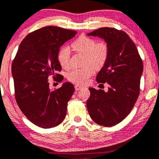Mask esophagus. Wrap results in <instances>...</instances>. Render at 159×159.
<instances>
[{
	"instance_id": "esophagus-1",
	"label": "esophagus",
	"mask_w": 159,
	"mask_h": 159,
	"mask_svg": "<svg viewBox=\"0 0 159 159\" xmlns=\"http://www.w3.org/2000/svg\"><path fill=\"white\" fill-rule=\"evenodd\" d=\"M83 89V86H79V85H75V91H79V90Z\"/></svg>"
}]
</instances>
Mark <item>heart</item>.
<instances>
[{
    "instance_id": "obj_1",
    "label": "heart",
    "mask_w": 159,
    "mask_h": 159,
    "mask_svg": "<svg viewBox=\"0 0 159 159\" xmlns=\"http://www.w3.org/2000/svg\"><path fill=\"white\" fill-rule=\"evenodd\" d=\"M73 49L78 53L84 54V64L81 68H75L68 73L70 81L77 84L84 85L95 72V68H102L107 61L109 48L107 43H96L93 39L81 35L71 44ZM58 59L63 68L70 66V51L68 47H63L58 52Z\"/></svg>"
}]
</instances>
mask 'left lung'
I'll list each match as a JSON object with an SVG mask.
<instances>
[{
    "label": "left lung",
    "instance_id": "obj_1",
    "mask_svg": "<svg viewBox=\"0 0 159 159\" xmlns=\"http://www.w3.org/2000/svg\"><path fill=\"white\" fill-rule=\"evenodd\" d=\"M107 43V61L96 75L98 83L108 84V90L90 88L86 106L96 124L113 126L129 114L140 93L143 62L136 45L126 33L113 28H101L87 34Z\"/></svg>",
    "mask_w": 159,
    "mask_h": 159
}]
</instances>
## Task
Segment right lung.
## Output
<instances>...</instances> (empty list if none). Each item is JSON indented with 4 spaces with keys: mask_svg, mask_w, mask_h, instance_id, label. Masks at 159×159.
<instances>
[{
    "mask_svg": "<svg viewBox=\"0 0 159 159\" xmlns=\"http://www.w3.org/2000/svg\"><path fill=\"white\" fill-rule=\"evenodd\" d=\"M76 34L60 27H43L27 35L18 47L11 67L16 100L23 114L37 126L55 127L66 117L74 86L66 82L51 91L48 78L56 75V80H63V75L56 73L61 70L58 52Z\"/></svg>",
    "mask_w": 159,
    "mask_h": 159,
    "instance_id": "right-lung-1",
    "label": "right lung"
}]
</instances>
